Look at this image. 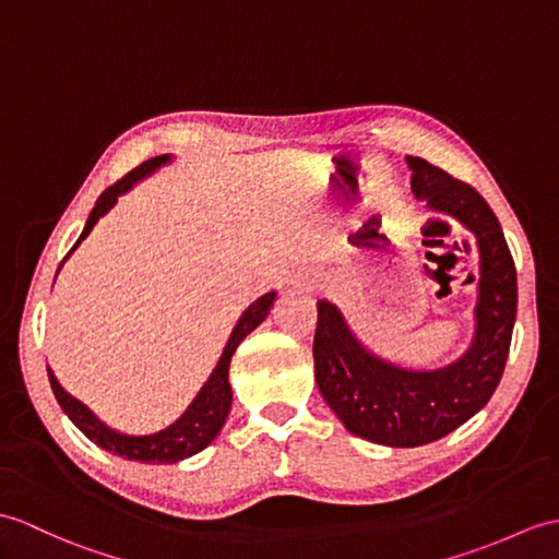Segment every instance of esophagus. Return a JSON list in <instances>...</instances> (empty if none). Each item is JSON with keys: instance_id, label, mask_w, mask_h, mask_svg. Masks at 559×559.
<instances>
[{"instance_id": "obj_1", "label": "esophagus", "mask_w": 559, "mask_h": 559, "mask_svg": "<svg viewBox=\"0 0 559 559\" xmlns=\"http://www.w3.org/2000/svg\"><path fill=\"white\" fill-rule=\"evenodd\" d=\"M293 283L297 285V288H305V290H311V288H314V283H317V278H314V274H297V276L293 278Z\"/></svg>"}]
</instances>
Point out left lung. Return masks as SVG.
Instances as JSON below:
<instances>
[{"label": "left lung", "mask_w": 559, "mask_h": 559, "mask_svg": "<svg viewBox=\"0 0 559 559\" xmlns=\"http://www.w3.org/2000/svg\"><path fill=\"white\" fill-rule=\"evenodd\" d=\"M407 164L414 194L476 236L481 278L469 349L443 369L395 367L369 353L329 300L317 302L314 333V376L323 400L349 433L391 448L433 443L486 405L502 379L516 317V269L488 202L421 157H407Z\"/></svg>", "instance_id": "left-lung-1"}]
</instances>
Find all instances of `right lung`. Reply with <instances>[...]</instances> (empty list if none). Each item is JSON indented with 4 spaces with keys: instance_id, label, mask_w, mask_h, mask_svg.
<instances>
[{
    "instance_id": "add662e5",
    "label": "right lung",
    "mask_w": 559,
    "mask_h": 559,
    "mask_svg": "<svg viewBox=\"0 0 559 559\" xmlns=\"http://www.w3.org/2000/svg\"><path fill=\"white\" fill-rule=\"evenodd\" d=\"M168 159H171L168 154H162V157L142 162L140 166L133 168L131 174H126L121 180H116L111 188L104 190L99 194V200L95 202V210L90 212L87 224L81 233V238H78V242L71 248V252L90 236V230L95 228L99 216L107 214L123 192L131 190L138 183V180L150 176L154 168H159ZM71 252L63 257V262H67V259L71 257ZM57 274H59V271H57ZM274 300H276V293L271 290V293L259 297V300H254L248 309L242 311V317L238 319L236 329H233L230 338L224 347V355H221L216 369L210 376V381H206L200 388V393H198V397L190 402V407L183 414H180V417L171 426H166L164 431L150 433V436H126V433L114 431V428H109L107 424H102L95 417V414L83 405L81 400H75L73 395L63 391V388L57 381V376L51 373V369L47 367L51 391H55V397L61 405V409L67 412V417L78 428H81V431L90 440H93L95 445L111 452V455L135 460V462H145V464H174V462L198 455L200 450H204L218 436V431L224 428L226 417L230 412V400H233V391H230V383H228L230 357L238 349V345L245 338H248V335L259 326V323L266 319L269 309L274 307Z\"/></svg>"
}]
</instances>
